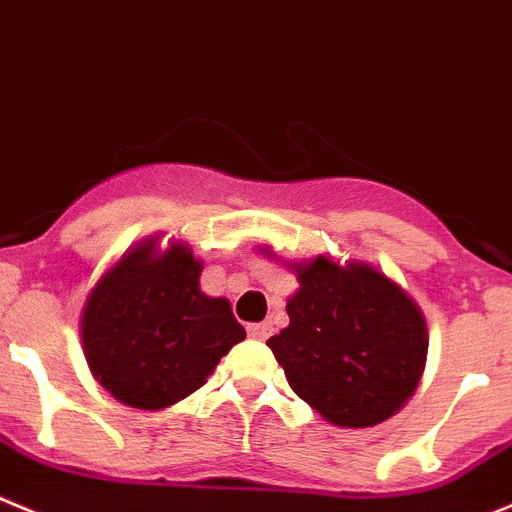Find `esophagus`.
<instances>
[{
    "label": "esophagus",
    "instance_id": "obj_1",
    "mask_svg": "<svg viewBox=\"0 0 512 512\" xmlns=\"http://www.w3.org/2000/svg\"><path fill=\"white\" fill-rule=\"evenodd\" d=\"M247 333H250V338L265 341V338L272 333V326L270 323H250V326H247Z\"/></svg>",
    "mask_w": 512,
    "mask_h": 512
}]
</instances>
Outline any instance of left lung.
<instances>
[{
	"label": "left lung",
	"mask_w": 512,
	"mask_h": 512,
	"mask_svg": "<svg viewBox=\"0 0 512 512\" xmlns=\"http://www.w3.org/2000/svg\"><path fill=\"white\" fill-rule=\"evenodd\" d=\"M298 293L290 326L272 336L288 384L336 427H374L417 391L427 364V321L419 305L366 262L331 257L288 262Z\"/></svg>",
	"instance_id": "8db88e82"
}]
</instances>
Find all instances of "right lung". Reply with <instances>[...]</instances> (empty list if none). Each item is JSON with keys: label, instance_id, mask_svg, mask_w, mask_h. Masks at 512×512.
Masks as SVG:
<instances>
[{"label": "right lung", "instance_id": "obj_1", "mask_svg": "<svg viewBox=\"0 0 512 512\" xmlns=\"http://www.w3.org/2000/svg\"><path fill=\"white\" fill-rule=\"evenodd\" d=\"M202 260L159 237L126 252L85 300L80 341L103 389L133 409H166L207 384L245 341L232 305L199 288Z\"/></svg>", "mask_w": 512, "mask_h": 512}]
</instances>
